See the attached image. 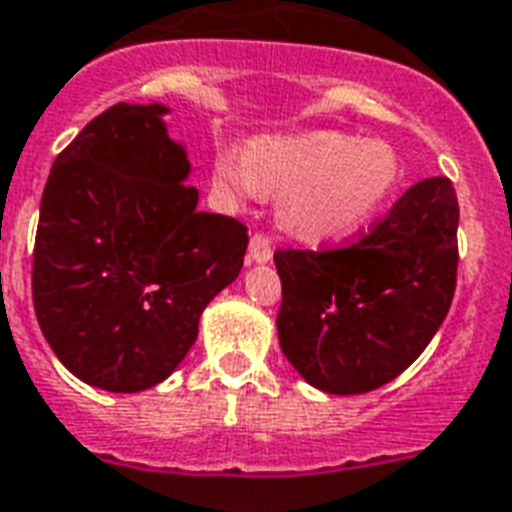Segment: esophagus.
Instances as JSON below:
<instances>
[{
    "instance_id": "obj_1",
    "label": "esophagus",
    "mask_w": 512,
    "mask_h": 512,
    "mask_svg": "<svg viewBox=\"0 0 512 512\" xmlns=\"http://www.w3.org/2000/svg\"><path fill=\"white\" fill-rule=\"evenodd\" d=\"M271 241H268V236H263V233H255L252 239H249V252H247V263L249 265H265L271 263Z\"/></svg>"
}]
</instances>
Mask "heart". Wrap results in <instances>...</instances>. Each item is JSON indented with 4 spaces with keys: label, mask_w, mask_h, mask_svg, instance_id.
Instances as JSON below:
<instances>
[{
    "label": "heart",
    "mask_w": 512,
    "mask_h": 512,
    "mask_svg": "<svg viewBox=\"0 0 512 512\" xmlns=\"http://www.w3.org/2000/svg\"><path fill=\"white\" fill-rule=\"evenodd\" d=\"M404 180L396 148L335 130L263 135L244 151L220 148L212 183L223 199L279 196V225L308 247H335L366 231Z\"/></svg>",
    "instance_id": "b5f03b06"
}]
</instances>
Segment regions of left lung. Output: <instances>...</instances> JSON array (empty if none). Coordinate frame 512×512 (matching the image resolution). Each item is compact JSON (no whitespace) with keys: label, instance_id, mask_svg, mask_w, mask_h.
Instances as JSON below:
<instances>
[{"label":"left lung","instance_id":"left-lung-1","mask_svg":"<svg viewBox=\"0 0 512 512\" xmlns=\"http://www.w3.org/2000/svg\"><path fill=\"white\" fill-rule=\"evenodd\" d=\"M457 223L452 183L428 177L356 244L273 255L279 345L308 385L332 396L369 393L428 348L454 297Z\"/></svg>","mask_w":512,"mask_h":512}]
</instances>
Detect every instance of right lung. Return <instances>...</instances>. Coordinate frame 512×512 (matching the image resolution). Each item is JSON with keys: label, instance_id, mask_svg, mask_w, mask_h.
<instances>
[{"label": "right lung", "instance_id": "obj_1", "mask_svg": "<svg viewBox=\"0 0 512 512\" xmlns=\"http://www.w3.org/2000/svg\"><path fill=\"white\" fill-rule=\"evenodd\" d=\"M170 108L116 103L55 159L39 209L34 311L68 372L108 393L154 388L236 281L249 236L199 212Z\"/></svg>", "mask_w": 512, "mask_h": 512}]
</instances>
